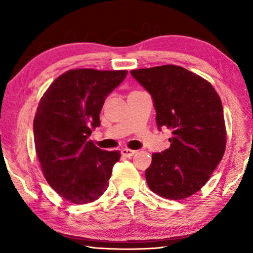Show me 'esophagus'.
I'll return each mask as SVG.
<instances>
[{"label": "esophagus", "mask_w": 253, "mask_h": 253, "mask_svg": "<svg viewBox=\"0 0 253 253\" xmlns=\"http://www.w3.org/2000/svg\"><path fill=\"white\" fill-rule=\"evenodd\" d=\"M137 151H134V150H130V148H123L122 151H121V153H122V155L123 157H126V158H130V157H132V155L136 153Z\"/></svg>", "instance_id": "34e87169"}]
</instances>
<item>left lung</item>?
I'll return each instance as SVG.
<instances>
[{"instance_id":"left-lung-1","label":"left lung","mask_w":253,"mask_h":253,"mask_svg":"<svg viewBox=\"0 0 253 253\" xmlns=\"http://www.w3.org/2000/svg\"><path fill=\"white\" fill-rule=\"evenodd\" d=\"M132 77L153 98L159 130H171L170 146L152 154L145 171L157 195L181 200L199 191L226 151L222 102L211 83L177 65L137 69Z\"/></svg>"}]
</instances>
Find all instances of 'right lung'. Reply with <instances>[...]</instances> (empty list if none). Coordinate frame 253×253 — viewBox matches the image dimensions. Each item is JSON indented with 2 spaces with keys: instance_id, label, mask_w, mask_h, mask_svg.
I'll use <instances>...</instances> for the list:
<instances>
[{
  "instance_id": "right-lung-1",
  "label": "right lung",
  "mask_w": 253,
  "mask_h": 253,
  "mask_svg": "<svg viewBox=\"0 0 253 253\" xmlns=\"http://www.w3.org/2000/svg\"><path fill=\"white\" fill-rule=\"evenodd\" d=\"M126 75L74 69L55 79L40 99L33 122L37 155L48 184L65 200L92 203L108 188L121 154L100 150L88 136L100 126L107 95Z\"/></svg>"
}]
</instances>
